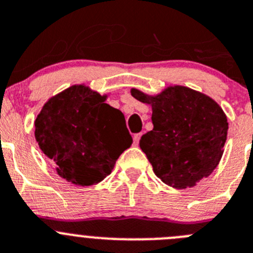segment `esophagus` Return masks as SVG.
I'll list each match as a JSON object with an SVG mask.
<instances>
[{
  "mask_svg": "<svg viewBox=\"0 0 253 253\" xmlns=\"http://www.w3.org/2000/svg\"><path fill=\"white\" fill-rule=\"evenodd\" d=\"M141 136H142V133H136V134H134V136H133V142L136 143V145H137L138 141H140Z\"/></svg>",
  "mask_w": 253,
  "mask_h": 253,
  "instance_id": "1",
  "label": "esophagus"
}]
</instances>
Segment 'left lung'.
I'll return each instance as SVG.
<instances>
[{
	"instance_id": "obj_1",
	"label": "left lung",
	"mask_w": 253,
	"mask_h": 253,
	"mask_svg": "<svg viewBox=\"0 0 253 253\" xmlns=\"http://www.w3.org/2000/svg\"><path fill=\"white\" fill-rule=\"evenodd\" d=\"M131 94L152 105L153 129L141 137L140 147L156 176L176 188L192 187L210 176L227 138L222 108L206 94L183 86L169 87L155 97L136 88Z\"/></svg>"
}]
</instances>
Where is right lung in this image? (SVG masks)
I'll return each mask as SVG.
<instances>
[{"mask_svg": "<svg viewBox=\"0 0 253 253\" xmlns=\"http://www.w3.org/2000/svg\"><path fill=\"white\" fill-rule=\"evenodd\" d=\"M42 152L62 178L80 186L100 182L131 146L125 116L105 96L77 84L52 97L35 121Z\"/></svg>", "mask_w": 253, "mask_h": 253, "instance_id": "1", "label": "right lung"}]
</instances>
